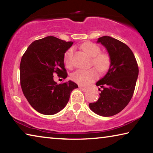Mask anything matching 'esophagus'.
Instances as JSON below:
<instances>
[{
    "mask_svg": "<svg viewBox=\"0 0 153 153\" xmlns=\"http://www.w3.org/2000/svg\"><path fill=\"white\" fill-rule=\"evenodd\" d=\"M79 89L82 90V91H84V92H86V91H88V88H84V87H82V86H79Z\"/></svg>",
    "mask_w": 153,
    "mask_h": 153,
    "instance_id": "34e87169",
    "label": "esophagus"
}]
</instances>
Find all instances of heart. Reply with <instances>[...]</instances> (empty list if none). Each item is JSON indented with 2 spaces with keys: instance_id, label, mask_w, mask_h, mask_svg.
Returning <instances> with one entry per match:
<instances>
[{
  "instance_id": "obj_1",
  "label": "heart",
  "mask_w": 153,
  "mask_h": 153,
  "mask_svg": "<svg viewBox=\"0 0 153 153\" xmlns=\"http://www.w3.org/2000/svg\"><path fill=\"white\" fill-rule=\"evenodd\" d=\"M82 49L90 57L93 58V65L100 73L107 71L111 65L110 56L106 53H100L101 48L95 43L86 42L81 45ZM74 49L69 48L64 55V62L68 68L71 67V57ZM98 77V73L94 69L88 70L79 69L73 73L71 79L81 86H88Z\"/></svg>"
}]
</instances>
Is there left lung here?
I'll return each instance as SVG.
<instances>
[{
	"label": "left lung",
	"mask_w": 153,
	"mask_h": 153,
	"mask_svg": "<svg viewBox=\"0 0 153 153\" xmlns=\"http://www.w3.org/2000/svg\"><path fill=\"white\" fill-rule=\"evenodd\" d=\"M97 43L107 50L111 65L107 74L96 83L102 88L98 100L88 106L97 114L108 117L119 113L129 103L139 70L134 54L125 43L110 36L98 38Z\"/></svg>",
	"instance_id": "left-lung-1"
}]
</instances>
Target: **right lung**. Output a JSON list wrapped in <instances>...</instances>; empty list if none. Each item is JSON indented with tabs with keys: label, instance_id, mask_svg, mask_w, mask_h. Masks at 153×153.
Returning <instances> with one entry per match:
<instances>
[{
	"label": "right lung",
	"instance_id": "add662e5",
	"mask_svg": "<svg viewBox=\"0 0 153 153\" xmlns=\"http://www.w3.org/2000/svg\"><path fill=\"white\" fill-rule=\"evenodd\" d=\"M74 42L48 36L28 46L21 59L20 84L30 105L42 114L53 115L67 105L73 90L77 84L69 80L58 84L55 73L65 79V53Z\"/></svg>",
	"mask_w": 153,
	"mask_h": 153
}]
</instances>
